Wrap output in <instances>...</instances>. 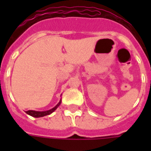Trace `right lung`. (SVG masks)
<instances>
[{
  "instance_id": "right-lung-1",
  "label": "right lung",
  "mask_w": 151,
  "mask_h": 151,
  "mask_svg": "<svg viewBox=\"0 0 151 151\" xmlns=\"http://www.w3.org/2000/svg\"><path fill=\"white\" fill-rule=\"evenodd\" d=\"M60 103H61V101L59 102L58 104H57L54 108H52L51 110H47V111H43V112H40V111H34V110H27L26 111L27 114L30 115L32 117H44V116H46V115H49L50 114H52V112H54L55 110H56L57 107L60 105Z\"/></svg>"
}]
</instances>
